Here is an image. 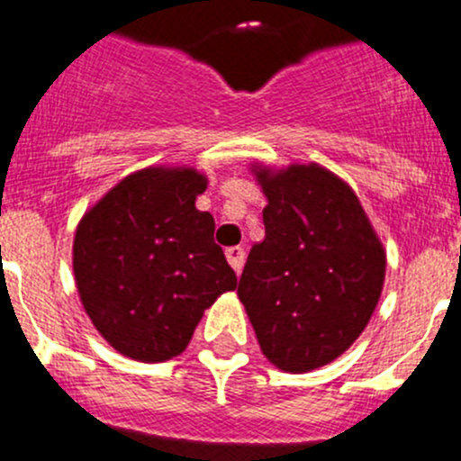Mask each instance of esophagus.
Masks as SVG:
<instances>
[{
  "mask_svg": "<svg viewBox=\"0 0 461 461\" xmlns=\"http://www.w3.org/2000/svg\"><path fill=\"white\" fill-rule=\"evenodd\" d=\"M226 259H229L230 267L235 268L237 273H240V271H241V267H244L246 250L241 249V246H230V249H226Z\"/></svg>",
  "mask_w": 461,
  "mask_h": 461,
  "instance_id": "1",
  "label": "esophagus"
}]
</instances>
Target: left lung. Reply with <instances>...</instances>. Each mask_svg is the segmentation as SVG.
<instances>
[{"mask_svg": "<svg viewBox=\"0 0 461 461\" xmlns=\"http://www.w3.org/2000/svg\"><path fill=\"white\" fill-rule=\"evenodd\" d=\"M268 206L240 295L264 357L289 372L327 366L379 303L385 253L357 194L321 166L258 172Z\"/></svg>", "mask_w": 461, "mask_h": 461, "instance_id": "8db88e82", "label": "left lung"}]
</instances>
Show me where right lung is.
Wrapping results in <instances>:
<instances>
[{
  "label": "right lung",
  "instance_id": "right-lung-1",
  "mask_svg": "<svg viewBox=\"0 0 461 461\" xmlns=\"http://www.w3.org/2000/svg\"><path fill=\"white\" fill-rule=\"evenodd\" d=\"M206 176L148 167L109 190L76 230L77 294L103 339L158 363L188 348L194 327L237 276L215 244V220L194 208Z\"/></svg>",
  "mask_w": 461,
  "mask_h": 461
}]
</instances>
